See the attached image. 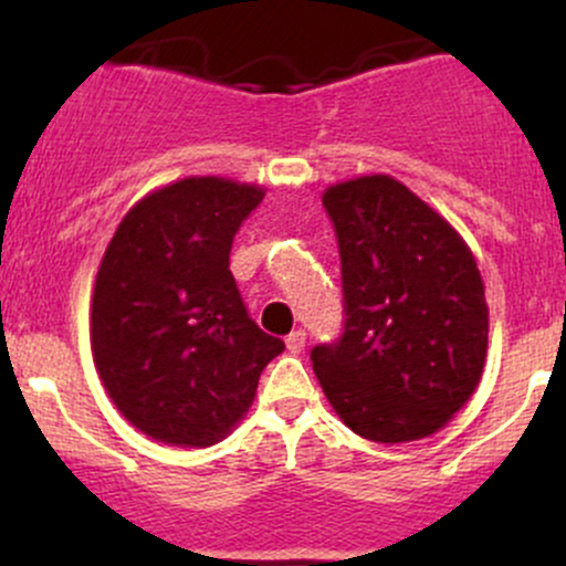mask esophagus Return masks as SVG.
Listing matches in <instances>:
<instances>
[{
    "mask_svg": "<svg viewBox=\"0 0 566 566\" xmlns=\"http://www.w3.org/2000/svg\"><path fill=\"white\" fill-rule=\"evenodd\" d=\"M284 343H287V350H292V354H301V350L305 348V333L303 329H295V333H290L287 337H284Z\"/></svg>",
    "mask_w": 566,
    "mask_h": 566,
    "instance_id": "obj_1",
    "label": "esophagus"
}]
</instances>
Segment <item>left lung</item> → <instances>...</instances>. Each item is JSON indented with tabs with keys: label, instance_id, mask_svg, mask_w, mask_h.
<instances>
[{
	"label": "left lung",
	"instance_id": "1",
	"mask_svg": "<svg viewBox=\"0 0 566 566\" xmlns=\"http://www.w3.org/2000/svg\"><path fill=\"white\" fill-rule=\"evenodd\" d=\"M343 282V333L311 348L350 431L380 444L423 439L469 401L484 369L486 301L463 239L388 175L322 199Z\"/></svg>",
	"mask_w": 566,
	"mask_h": 566
}]
</instances>
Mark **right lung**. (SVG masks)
<instances>
[{"label":"right lung","instance_id":"obj_1","mask_svg":"<svg viewBox=\"0 0 566 566\" xmlns=\"http://www.w3.org/2000/svg\"><path fill=\"white\" fill-rule=\"evenodd\" d=\"M263 188L186 178L116 229L93 295L95 367L119 412L148 437L210 447L255 396L284 343L252 322L229 261Z\"/></svg>","mask_w":566,"mask_h":566}]
</instances>
